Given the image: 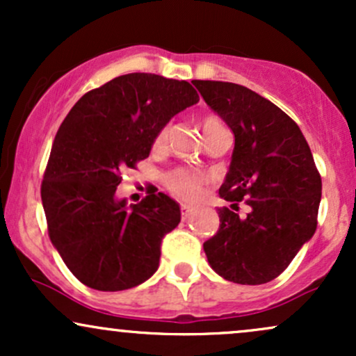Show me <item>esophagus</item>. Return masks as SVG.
Here are the masks:
<instances>
[{
	"instance_id": "obj_1",
	"label": "esophagus",
	"mask_w": 356,
	"mask_h": 356,
	"mask_svg": "<svg viewBox=\"0 0 356 356\" xmlns=\"http://www.w3.org/2000/svg\"><path fill=\"white\" fill-rule=\"evenodd\" d=\"M181 211H182V219H189V216L192 214V207L187 206V204H181Z\"/></svg>"
}]
</instances>
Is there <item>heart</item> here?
I'll return each mask as SVG.
<instances>
[{"label":"heart","mask_w":356,"mask_h":356,"mask_svg":"<svg viewBox=\"0 0 356 356\" xmlns=\"http://www.w3.org/2000/svg\"><path fill=\"white\" fill-rule=\"evenodd\" d=\"M218 122L219 120H216V118H211V117L206 118V120L202 122V132L206 129H209L211 125L218 124ZM167 132H169L167 127L159 130L157 136L154 138V150L164 149L165 140H167ZM206 181L207 179L204 174L195 172V170H191V169H184V167L170 170V172H167L164 177L167 191H169L172 195H175V197L186 199V201H194V199H197L199 195L202 194L204 184H206Z\"/></svg>","instance_id":"1"}]
</instances>
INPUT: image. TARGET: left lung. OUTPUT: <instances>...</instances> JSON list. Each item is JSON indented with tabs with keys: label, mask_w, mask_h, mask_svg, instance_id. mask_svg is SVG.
Returning a JSON list of instances; mask_svg holds the SVG:
<instances>
[{
	"label": "left lung",
	"mask_w": 356,
	"mask_h": 356,
	"mask_svg": "<svg viewBox=\"0 0 356 356\" xmlns=\"http://www.w3.org/2000/svg\"><path fill=\"white\" fill-rule=\"evenodd\" d=\"M206 104L234 134L219 195V229L204 243L211 268L238 284H264L288 268L318 224L321 177L300 127L243 85L194 80ZM250 207L246 218L238 202Z\"/></svg>",
	"instance_id": "1"
}]
</instances>
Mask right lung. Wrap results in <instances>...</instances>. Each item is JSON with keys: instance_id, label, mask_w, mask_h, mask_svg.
Segmentation results:
<instances>
[{"instance_id": "right-lung-1", "label": "right lung", "mask_w": 356, "mask_h": 356, "mask_svg": "<svg viewBox=\"0 0 356 356\" xmlns=\"http://www.w3.org/2000/svg\"><path fill=\"white\" fill-rule=\"evenodd\" d=\"M189 81L129 73L90 90L61 122L42 182L48 236L76 280L122 291L157 271L162 238L181 222L179 204L150 192L117 199L120 172L149 157L175 113L197 104Z\"/></svg>"}]
</instances>
